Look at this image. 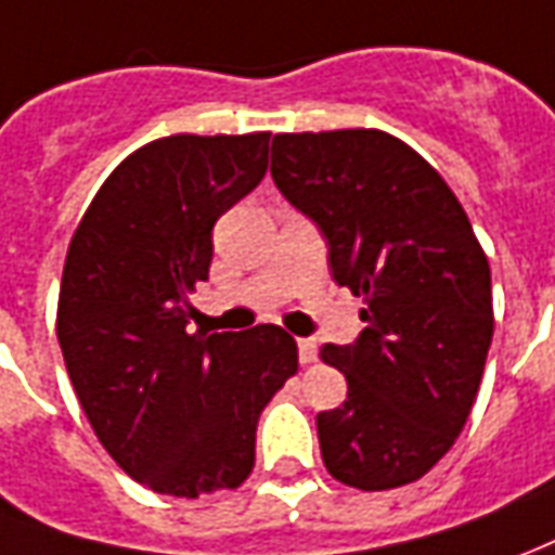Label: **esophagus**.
Instances as JSON below:
<instances>
[{
    "instance_id": "esophagus-1",
    "label": "esophagus",
    "mask_w": 555,
    "mask_h": 555,
    "mask_svg": "<svg viewBox=\"0 0 555 555\" xmlns=\"http://www.w3.org/2000/svg\"><path fill=\"white\" fill-rule=\"evenodd\" d=\"M297 351H300V363H306V366L318 360L315 339H297Z\"/></svg>"
}]
</instances>
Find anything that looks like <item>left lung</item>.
<instances>
[{
    "mask_svg": "<svg viewBox=\"0 0 555 555\" xmlns=\"http://www.w3.org/2000/svg\"><path fill=\"white\" fill-rule=\"evenodd\" d=\"M273 183L318 224L366 324L321 358L348 397L315 417L321 460L358 490L424 478L451 451L493 343L490 264L426 158L378 129L273 138Z\"/></svg>",
    "mask_w": 555,
    "mask_h": 555,
    "instance_id": "1",
    "label": "left lung"
}]
</instances>
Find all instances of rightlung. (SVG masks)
I'll use <instances>...</instances> for the list:
<instances>
[{
    "label": "right lung",
    "instance_id": "obj_1",
    "mask_svg": "<svg viewBox=\"0 0 555 555\" xmlns=\"http://www.w3.org/2000/svg\"><path fill=\"white\" fill-rule=\"evenodd\" d=\"M270 131L170 134L134 150L77 224L56 336L83 414L129 478L197 499L255 466L264 405L297 372L276 324L189 333L212 224L267 173Z\"/></svg>",
    "mask_w": 555,
    "mask_h": 555
}]
</instances>
